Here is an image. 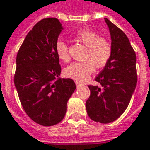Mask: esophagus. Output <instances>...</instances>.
Instances as JSON below:
<instances>
[{
    "instance_id": "obj_1",
    "label": "esophagus",
    "mask_w": 150,
    "mask_h": 150,
    "mask_svg": "<svg viewBox=\"0 0 150 150\" xmlns=\"http://www.w3.org/2000/svg\"><path fill=\"white\" fill-rule=\"evenodd\" d=\"M75 83H76V85H77V86L82 85V83H80V82H78V81H76V82H75Z\"/></svg>"
}]
</instances>
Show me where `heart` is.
<instances>
[{
    "label": "heart",
    "instance_id": "1",
    "mask_svg": "<svg viewBox=\"0 0 150 150\" xmlns=\"http://www.w3.org/2000/svg\"><path fill=\"white\" fill-rule=\"evenodd\" d=\"M76 38L83 43L87 50L85 59L81 62H73L65 68V75L77 81H84L90 78L96 67H103L111 58L112 45L110 42L104 38H99V35L91 30H81L75 34ZM55 52L59 59L67 61L69 59L68 46L63 40H58L55 42Z\"/></svg>",
    "mask_w": 150,
    "mask_h": 150
}]
</instances>
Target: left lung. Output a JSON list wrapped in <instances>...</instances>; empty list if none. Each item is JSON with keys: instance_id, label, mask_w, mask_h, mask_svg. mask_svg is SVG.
<instances>
[{"instance_id": "1", "label": "left lung", "mask_w": 150, "mask_h": 150, "mask_svg": "<svg viewBox=\"0 0 150 150\" xmlns=\"http://www.w3.org/2000/svg\"><path fill=\"white\" fill-rule=\"evenodd\" d=\"M111 36L112 55L95 80L89 85L91 96L86 101L89 117L96 122L111 123L127 108L137 81L136 54L123 31L104 18Z\"/></svg>"}]
</instances>
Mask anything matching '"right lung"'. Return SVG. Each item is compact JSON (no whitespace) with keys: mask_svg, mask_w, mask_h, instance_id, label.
I'll return each instance as SVG.
<instances>
[{"mask_svg":"<svg viewBox=\"0 0 150 150\" xmlns=\"http://www.w3.org/2000/svg\"><path fill=\"white\" fill-rule=\"evenodd\" d=\"M64 28L58 18L40 20L30 30L16 59L14 84L24 110L36 123L51 126L65 117L76 89L71 79H59L55 42Z\"/></svg>","mask_w":150,"mask_h":150,"instance_id":"1","label":"right lung"}]
</instances>
